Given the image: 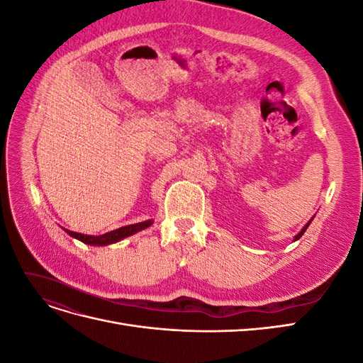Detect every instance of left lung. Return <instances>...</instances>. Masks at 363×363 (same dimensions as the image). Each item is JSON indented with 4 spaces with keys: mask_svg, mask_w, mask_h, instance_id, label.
<instances>
[{
    "mask_svg": "<svg viewBox=\"0 0 363 363\" xmlns=\"http://www.w3.org/2000/svg\"><path fill=\"white\" fill-rule=\"evenodd\" d=\"M312 219H313V218H312ZM312 219H311V221H309V223H307V224H306V225L303 227V230H301V232H300L298 235H296V236L294 238V240H296V239H300V238H301V236L304 235V232H306V230H307V227H309V225H311V223H312Z\"/></svg>",
    "mask_w": 363,
    "mask_h": 363,
    "instance_id": "1",
    "label": "left lung"
}]
</instances>
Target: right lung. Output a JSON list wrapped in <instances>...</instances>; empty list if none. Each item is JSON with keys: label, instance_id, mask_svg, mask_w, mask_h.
I'll list each match as a JSON object with an SVG mask.
<instances>
[{"label": "right lung", "instance_id": "add662e5", "mask_svg": "<svg viewBox=\"0 0 363 363\" xmlns=\"http://www.w3.org/2000/svg\"><path fill=\"white\" fill-rule=\"evenodd\" d=\"M151 224H152V219H148V221H142V223H138V224H130V225H125V227H119L116 230H112V232L100 235V236L77 233V232H71V230H67V228H63V230L69 236L82 240L83 244H87V245H108V244H115V242H118V240L124 239L127 236L135 235V233L140 232V230L150 227Z\"/></svg>", "mask_w": 363, "mask_h": 363}]
</instances>
